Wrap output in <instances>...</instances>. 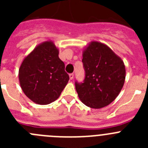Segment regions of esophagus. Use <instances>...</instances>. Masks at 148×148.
Returning <instances> with one entry per match:
<instances>
[{"label":"esophagus","instance_id":"34e87169","mask_svg":"<svg viewBox=\"0 0 148 148\" xmlns=\"http://www.w3.org/2000/svg\"><path fill=\"white\" fill-rule=\"evenodd\" d=\"M69 76H70V80H72V79L73 78V77H74V75H73V73H71V74H70V75H69Z\"/></svg>","mask_w":148,"mask_h":148}]
</instances>
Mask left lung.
<instances>
[{"mask_svg":"<svg viewBox=\"0 0 148 148\" xmlns=\"http://www.w3.org/2000/svg\"><path fill=\"white\" fill-rule=\"evenodd\" d=\"M85 70L84 83L75 82V90L83 104L100 109L112 103L125 81L124 61L108 45L92 40L82 52Z\"/></svg>","mask_w":148,"mask_h":148,"instance_id":"obj_1","label":"left lung"}]
</instances>
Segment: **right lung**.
Wrapping results in <instances>:
<instances>
[{"instance_id": "add662e5", "label": "right lung", "mask_w": 148, "mask_h": 148, "mask_svg": "<svg viewBox=\"0 0 148 148\" xmlns=\"http://www.w3.org/2000/svg\"><path fill=\"white\" fill-rule=\"evenodd\" d=\"M59 49L52 40H46L23 58L18 78L23 92L35 104L46 105L58 99L70 77Z\"/></svg>"}]
</instances>
